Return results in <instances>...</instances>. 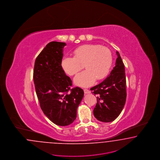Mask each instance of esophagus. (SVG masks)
Wrapping results in <instances>:
<instances>
[{"label":"esophagus","instance_id":"34e87169","mask_svg":"<svg viewBox=\"0 0 160 160\" xmlns=\"http://www.w3.org/2000/svg\"><path fill=\"white\" fill-rule=\"evenodd\" d=\"M83 91H84V93L85 94H88V93H91V91L89 90H88V89H83Z\"/></svg>","mask_w":160,"mask_h":160}]
</instances>
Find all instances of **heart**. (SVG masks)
I'll use <instances>...</instances> for the list:
<instances>
[{"label":"heart","instance_id":"1","mask_svg":"<svg viewBox=\"0 0 160 160\" xmlns=\"http://www.w3.org/2000/svg\"><path fill=\"white\" fill-rule=\"evenodd\" d=\"M86 70L74 78L75 85L88 87L95 80H101L108 74L112 65V55L107 47L99 45L87 44L78 47L73 51V57H65L61 67L68 75L72 76L83 68Z\"/></svg>","mask_w":160,"mask_h":160}]
</instances>
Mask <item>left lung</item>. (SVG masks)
Returning a JSON list of instances; mask_svg holds the SVG:
<instances>
[{"label": "left lung", "instance_id": "8db88e82", "mask_svg": "<svg viewBox=\"0 0 160 160\" xmlns=\"http://www.w3.org/2000/svg\"><path fill=\"white\" fill-rule=\"evenodd\" d=\"M115 66L99 84L91 88L98 95L97 103L93 109V115L98 121L110 122L121 113L126 101V78L124 64L118 52Z\"/></svg>", "mask_w": 160, "mask_h": 160}]
</instances>
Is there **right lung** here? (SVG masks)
Instances as JSON below:
<instances>
[{"instance_id": "right-lung-1", "label": "right lung", "mask_w": 160, "mask_h": 160, "mask_svg": "<svg viewBox=\"0 0 160 160\" xmlns=\"http://www.w3.org/2000/svg\"><path fill=\"white\" fill-rule=\"evenodd\" d=\"M65 42H51L36 58L33 81L36 95L44 114L59 126L72 124L77 118L83 91L71 88L72 81L61 67Z\"/></svg>"}]
</instances>
